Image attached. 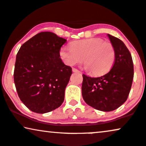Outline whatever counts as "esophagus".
I'll return each instance as SVG.
<instances>
[{"label":"esophagus","instance_id":"1","mask_svg":"<svg viewBox=\"0 0 146 146\" xmlns=\"http://www.w3.org/2000/svg\"><path fill=\"white\" fill-rule=\"evenodd\" d=\"M72 71H73V72H74V73H80V71L77 69H75V68H73V69H72Z\"/></svg>","mask_w":146,"mask_h":146}]
</instances>
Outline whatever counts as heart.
Returning <instances> with one entry per match:
<instances>
[{"label":"heart","instance_id":"heart-1","mask_svg":"<svg viewBox=\"0 0 146 146\" xmlns=\"http://www.w3.org/2000/svg\"><path fill=\"white\" fill-rule=\"evenodd\" d=\"M60 56L69 66L81 63L84 59L85 67L91 74L101 75L112 67L115 59V51L109 42H104L99 38H91L72 42L71 47H62Z\"/></svg>","mask_w":146,"mask_h":146}]
</instances>
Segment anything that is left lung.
<instances>
[{"mask_svg": "<svg viewBox=\"0 0 146 146\" xmlns=\"http://www.w3.org/2000/svg\"><path fill=\"white\" fill-rule=\"evenodd\" d=\"M115 51V59L110 71L99 77L83 75L82 96L95 109L110 112L117 109L128 98L133 79V63L131 55L119 38L107 35Z\"/></svg>", "mask_w": 146, "mask_h": 146, "instance_id": "8db88e82", "label": "left lung"}]
</instances>
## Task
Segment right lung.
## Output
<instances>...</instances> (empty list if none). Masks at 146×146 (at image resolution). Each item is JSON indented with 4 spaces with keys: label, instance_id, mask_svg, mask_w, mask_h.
<instances>
[{
    "label": "right lung",
    "instance_id": "obj_1",
    "mask_svg": "<svg viewBox=\"0 0 146 146\" xmlns=\"http://www.w3.org/2000/svg\"><path fill=\"white\" fill-rule=\"evenodd\" d=\"M67 40L40 32L21 46L16 56L14 82L20 100L29 110L44 114L62 104L72 69L60 58Z\"/></svg>",
    "mask_w": 146,
    "mask_h": 146
}]
</instances>
